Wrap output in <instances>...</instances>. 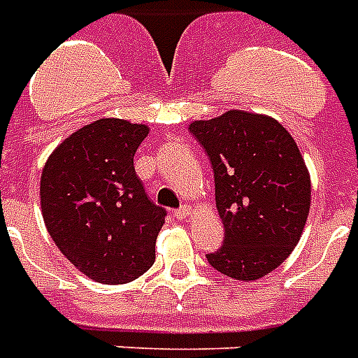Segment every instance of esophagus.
<instances>
[{
    "mask_svg": "<svg viewBox=\"0 0 358 358\" xmlns=\"http://www.w3.org/2000/svg\"><path fill=\"white\" fill-rule=\"evenodd\" d=\"M191 213H193V211H191V208H189V206H182V208L174 211V217H176L178 220H185Z\"/></svg>",
    "mask_w": 358,
    "mask_h": 358,
    "instance_id": "1",
    "label": "esophagus"
}]
</instances>
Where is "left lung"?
<instances>
[{
  "label": "left lung",
  "instance_id": "8db88e82",
  "mask_svg": "<svg viewBox=\"0 0 358 358\" xmlns=\"http://www.w3.org/2000/svg\"><path fill=\"white\" fill-rule=\"evenodd\" d=\"M215 173L224 245L208 254L217 272L239 281L264 278L300 243L310 208V174L280 121L228 110L189 123Z\"/></svg>",
  "mask_w": 358,
  "mask_h": 358
}]
</instances>
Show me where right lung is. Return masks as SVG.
Returning <instances> with one entry per match:
<instances>
[{
  "label": "right lung",
  "instance_id": "add662e5",
  "mask_svg": "<svg viewBox=\"0 0 358 358\" xmlns=\"http://www.w3.org/2000/svg\"><path fill=\"white\" fill-rule=\"evenodd\" d=\"M147 134V124L97 119L64 139L43 165L45 228L64 257L97 283H130L156 259L167 213L150 202L134 169Z\"/></svg>",
  "mask_w": 358,
  "mask_h": 358
}]
</instances>
